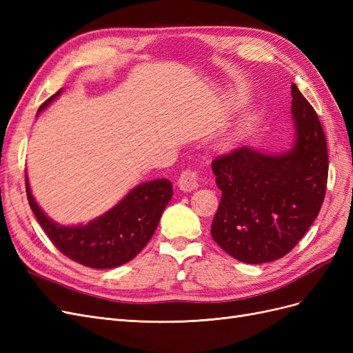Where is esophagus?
Returning a JSON list of instances; mask_svg holds the SVG:
<instances>
[{
  "mask_svg": "<svg viewBox=\"0 0 353 353\" xmlns=\"http://www.w3.org/2000/svg\"><path fill=\"white\" fill-rule=\"evenodd\" d=\"M178 187L179 190L185 191V193H190L199 187V174L197 170H184L181 172L179 178H178Z\"/></svg>",
  "mask_w": 353,
  "mask_h": 353,
  "instance_id": "34e87169",
  "label": "esophagus"
}]
</instances>
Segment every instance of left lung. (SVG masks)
<instances>
[{
	"instance_id": "8db88e82",
	"label": "left lung",
	"mask_w": 353,
	"mask_h": 353,
	"mask_svg": "<svg viewBox=\"0 0 353 353\" xmlns=\"http://www.w3.org/2000/svg\"><path fill=\"white\" fill-rule=\"evenodd\" d=\"M294 140L283 153L252 145L216 157L212 170L222 191L212 237L244 263L283 258L312 225L323 206L328 154L312 105L292 83Z\"/></svg>"
}]
</instances>
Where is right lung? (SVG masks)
<instances>
[{
  "instance_id": "right-lung-1",
  "label": "right lung",
  "mask_w": 353,
  "mask_h": 353,
  "mask_svg": "<svg viewBox=\"0 0 353 353\" xmlns=\"http://www.w3.org/2000/svg\"><path fill=\"white\" fill-rule=\"evenodd\" d=\"M63 88L51 95L38 109V114L57 100ZM26 194L39 225L63 254L90 268L109 270L132 261L145 248L172 199L174 190L172 183L165 178L145 181L130 190L103 215L78 225H61L47 216L32 196L28 175Z\"/></svg>"
}]
</instances>
